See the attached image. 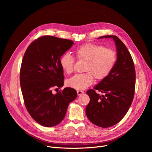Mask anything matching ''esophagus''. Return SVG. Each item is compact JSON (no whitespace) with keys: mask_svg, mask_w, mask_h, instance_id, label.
<instances>
[{"mask_svg":"<svg viewBox=\"0 0 152 152\" xmlns=\"http://www.w3.org/2000/svg\"><path fill=\"white\" fill-rule=\"evenodd\" d=\"M77 95H81L82 94H84V92L83 91H77Z\"/></svg>","mask_w":152,"mask_h":152,"instance_id":"esophagus-1","label":"esophagus"}]
</instances>
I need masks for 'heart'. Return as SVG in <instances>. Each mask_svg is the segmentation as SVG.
<instances>
[{"instance_id":"heart-1","label":"heart","mask_w":152,"mask_h":152,"mask_svg":"<svg viewBox=\"0 0 152 152\" xmlns=\"http://www.w3.org/2000/svg\"><path fill=\"white\" fill-rule=\"evenodd\" d=\"M76 57L86 61L84 71L66 81V85L76 90H84L91 86L94 77L100 81L107 77L115 66L117 55L115 50L93 43L81 45L75 50ZM75 60L69 53L63 54L60 59V65L65 73L73 71Z\"/></svg>"}]
</instances>
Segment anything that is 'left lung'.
<instances>
[{
    "mask_svg": "<svg viewBox=\"0 0 152 152\" xmlns=\"http://www.w3.org/2000/svg\"><path fill=\"white\" fill-rule=\"evenodd\" d=\"M115 42L117 60L110 75L87 91L90 102L86 108L87 117L95 125L109 127L120 121L127 113L134 98L135 71L133 60L124 43L116 36H103ZM96 90L104 94L100 96Z\"/></svg>",
    "mask_w": 152,
    "mask_h": 152,
    "instance_id": "left-lung-1",
    "label": "left lung"
}]
</instances>
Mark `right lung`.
Wrapping results in <instances>:
<instances>
[{"instance_id": "right-lung-1", "label": "right lung", "mask_w": 152, "mask_h": 152, "mask_svg": "<svg viewBox=\"0 0 152 152\" xmlns=\"http://www.w3.org/2000/svg\"><path fill=\"white\" fill-rule=\"evenodd\" d=\"M73 44L71 40L44 36L32 42L23 56L20 81L24 102L31 116L43 126L59 124L69 103L77 97L71 87L56 94L52 91L64 84L60 59Z\"/></svg>"}]
</instances>
